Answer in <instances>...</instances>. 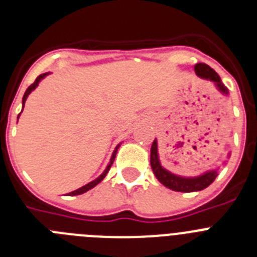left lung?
<instances>
[{"label":"left lung","instance_id":"left-lung-1","mask_svg":"<svg viewBox=\"0 0 257 257\" xmlns=\"http://www.w3.org/2000/svg\"><path fill=\"white\" fill-rule=\"evenodd\" d=\"M197 76L201 78L210 79L215 83L221 94L228 95V88L222 85L221 79H220L219 74L215 72L211 67H208L205 63H198L194 67ZM157 140H154L151 148V166L153 170L156 178L158 179L161 184H163L165 187L169 189L175 190V192H184V193H190V192H198V190L205 189L213 183V180L216 179L217 171L216 170H211V171H206L205 174L196 176V178H183V176H178V175L172 174V172L167 171L161 166L160 157H158V148H157Z\"/></svg>","mask_w":257,"mask_h":257}]
</instances>
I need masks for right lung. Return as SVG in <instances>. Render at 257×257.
<instances>
[{"label":"right lung","instance_id":"right-lung-1","mask_svg":"<svg viewBox=\"0 0 257 257\" xmlns=\"http://www.w3.org/2000/svg\"><path fill=\"white\" fill-rule=\"evenodd\" d=\"M46 76H49V73H44V74H41V76H38L37 78H36L35 82L32 83V85L29 86L28 88H27V90H26V94H24V96H23V108H24V104H26V100H27V97H28V95L31 94V92L33 91V90H35L36 87H37L41 79H44ZM19 115H20V114H19ZM19 115H18V118H19ZM118 148H119V145H118V147H115L114 152H113V154H112V158H110V162H109V165L106 166V169L104 170V172L100 175V176H99V178L95 179V180H92L91 183L86 184V185H83V187H82V188H79V189L73 190V192L68 193V196H78V194H83V193H86V192H87V190H90V189H92V188H94V187H96L97 184L100 183V181L103 180L104 178H105L106 174H108V171H109V170H110V166L113 165V161H114L115 154H117Z\"/></svg>","mask_w":257,"mask_h":257}]
</instances>
